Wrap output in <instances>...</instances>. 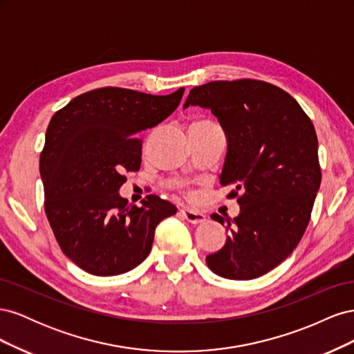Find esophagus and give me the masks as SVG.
I'll return each mask as SVG.
<instances>
[{
	"label": "esophagus",
	"mask_w": 354,
	"mask_h": 354,
	"mask_svg": "<svg viewBox=\"0 0 354 354\" xmlns=\"http://www.w3.org/2000/svg\"><path fill=\"white\" fill-rule=\"evenodd\" d=\"M180 212H181V216H183L192 224H202V223H205V220H207L205 214H202V212L195 211L192 208H183Z\"/></svg>",
	"instance_id": "34e87169"
}]
</instances>
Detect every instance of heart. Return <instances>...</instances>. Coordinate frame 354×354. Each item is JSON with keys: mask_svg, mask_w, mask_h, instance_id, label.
<instances>
[{"mask_svg": "<svg viewBox=\"0 0 354 354\" xmlns=\"http://www.w3.org/2000/svg\"><path fill=\"white\" fill-rule=\"evenodd\" d=\"M195 122H205V121H195Z\"/></svg>", "mask_w": 354, "mask_h": 354, "instance_id": "1", "label": "heart"}]
</instances>
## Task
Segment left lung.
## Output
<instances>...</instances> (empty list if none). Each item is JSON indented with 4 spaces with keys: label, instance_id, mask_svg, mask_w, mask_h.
<instances>
[{
    "label": "left lung",
    "instance_id": "1",
    "mask_svg": "<svg viewBox=\"0 0 354 354\" xmlns=\"http://www.w3.org/2000/svg\"><path fill=\"white\" fill-rule=\"evenodd\" d=\"M189 106L217 116L227 140L220 185L233 189L230 198L240 194L238 217L211 216L226 221L229 236L207 264L226 279H255L281 264L307 229L322 178L315 127L292 95L257 80L199 85Z\"/></svg>",
    "mask_w": 354,
    "mask_h": 354
}]
</instances>
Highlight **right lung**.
<instances>
[{
	"label": "right lung",
	"mask_w": 354,
	"mask_h": 354,
	"mask_svg": "<svg viewBox=\"0 0 354 354\" xmlns=\"http://www.w3.org/2000/svg\"><path fill=\"white\" fill-rule=\"evenodd\" d=\"M185 88L168 95L104 87L53 115L39 156L44 208L63 254L87 273L130 272L152 250L155 229L176 205L147 195L142 207L120 195L142 164L140 133L173 113Z\"/></svg>",
	"instance_id": "obj_1"
}]
</instances>
